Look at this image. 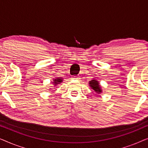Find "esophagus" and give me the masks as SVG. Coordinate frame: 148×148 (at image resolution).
<instances>
[{
    "label": "esophagus",
    "mask_w": 148,
    "mask_h": 148,
    "mask_svg": "<svg viewBox=\"0 0 148 148\" xmlns=\"http://www.w3.org/2000/svg\"><path fill=\"white\" fill-rule=\"evenodd\" d=\"M72 78L73 79H79V76H75V75H74V76H73V77H72Z\"/></svg>",
    "instance_id": "obj_1"
}]
</instances>
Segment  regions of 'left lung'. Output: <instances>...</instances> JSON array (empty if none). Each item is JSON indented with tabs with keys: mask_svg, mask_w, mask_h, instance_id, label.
<instances>
[{
	"mask_svg": "<svg viewBox=\"0 0 148 148\" xmlns=\"http://www.w3.org/2000/svg\"><path fill=\"white\" fill-rule=\"evenodd\" d=\"M89 86H90V88H92L96 94H100V93L102 92V87H101L100 83H99L98 80L95 79L89 82Z\"/></svg>",
	"mask_w": 148,
	"mask_h": 148,
	"instance_id": "obj_1",
	"label": "left lung"
}]
</instances>
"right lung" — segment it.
Masks as SVG:
<instances>
[{
	"label": "right lung",
	"instance_id": "add662e5",
	"mask_svg": "<svg viewBox=\"0 0 148 148\" xmlns=\"http://www.w3.org/2000/svg\"><path fill=\"white\" fill-rule=\"evenodd\" d=\"M62 82H63V79L62 77H56L55 79H53V82H52V84H54V86H57L58 84H60Z\"/></svg>",
	"mask_w": 148,
	"mask_h": 148
}]
</instances>
